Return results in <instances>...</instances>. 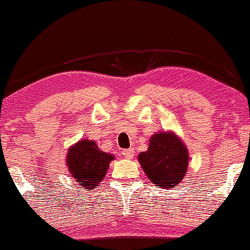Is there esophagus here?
<instances>
[{"label":"esophagus","mask_w":250,"mask_h":250,"mask_svg":"<svg viewBox=\"0 0 250 250\" xmlns=\"http://www.w3.org/2000/svg\"><path fill=\"white\" fill-rule=\"evenodd\" d=\"M134 148H123L122 150V154L123 157L127 158V159H131L132 157H134Z\"/></svg>","instance_id":"34e87169"}]
</instances>
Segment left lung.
Masks as SVG:
<instances>
[{
	"label": "left lung",
	"mask_w": 250,
	"mask_h": 250,
	"mask_svg": "<svg viewBox=\"0 0 250 250\" xmlns=\"http://www.w3.org/2000/svg\"><path fill=\"white\" fill-rule=\"evenodd\" d=\"M188 158L187 148L175 135L158 132L151 137L147 151L141 152L138 160L154 185L169 189L185 176Z\"/></svg>",
	"instance_id": "8db88e82"
}]
</instances>
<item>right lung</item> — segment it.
<instances>
[{
  "instance_id": "add662e5",
  "label": "right lung",
  "mask_w": 250,
  "mask_h": 250,
  "mask_svg": "<svg viewBox=\"0 0 250 250\" xmlns=\"http://www.w3.org/2000/svg\"><path fill=\"white\" fill-rule=\"evenodd\" d=\"M67 159L76 182L84 189L93 190L106 175L114 156L100 151L96 142L85 140L70 147Z\"/></svg>"
}]
</instances>
